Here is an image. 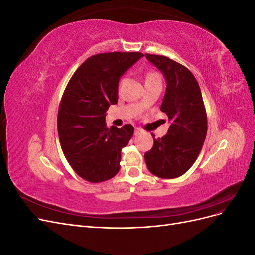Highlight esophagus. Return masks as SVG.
Here are the masks:
<instances>
[{
  "instance_id": "34e87169",
  "label": "esophagus",
  "mask_w": 255,
  "mask_h": 255,
  "mask_svg": "<svg viewBox=\"0 0 255 255\" xmlns=\"http://www.w3.org/2000/svg\"><path fill=\"white\" fill-rule=\"evenodd\" d=\"M142 132V130L139 128H135V132H134V134L137 136V135H139L140 133Z\"/></svg>"
}]
</instances>
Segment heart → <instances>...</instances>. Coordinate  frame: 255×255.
<instances>
[{
    "label": "heart",
    "instance_id": "obj_1",
    "mask_svg": "<svg viewBox=\"0 0 255 255\" xmlns=\"http://www.w3.org/2000/svg\"><path fill=\"white\" fill-rule=\"evenodd\" d=\"M156 80H160V79H159V75L155 72H150L145 76V82L146 81H156Z\"/></svg>",
    "mask_w": 255,
    "mask_h": 255
}]
</instances>
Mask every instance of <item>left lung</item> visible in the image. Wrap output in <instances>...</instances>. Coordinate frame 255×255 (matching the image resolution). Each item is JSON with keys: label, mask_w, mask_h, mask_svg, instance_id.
<instances>
[{"label": "left lung", "mask_w": 255, "mask_h": 255, "mask_svg": "<svg viewBox=\"0 0 255 255\" xmlns=\"http://www.w3.org/2000/svg\"><path fill=\"white\" fill-rule=\"evenodd\" d=\"M164 74L166 92L160 105L171 121L168 133L155 139L144 154L149 171L161 179H175L194 165L207 132V117L199 84L188 69L161 55L144 54Z\"/></svg>", "instance_id": "1"}]
</instances>
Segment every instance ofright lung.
Returning a JSON list of instances; mask_svg holds the SVG:
<instances>
[{
  "instance_id": "1",
  "label": "right lung",
  "mask_w": 255,
  "mask_h": 255,
  "mask_svg": "<svg viewBox=\"0 0 255 255\" xmlns=\"http://www.w3.org/2000/svg\"><path fill=\"white\" fill-rule=\"evenodd\" d=\"M139 52H112L90 56L69 81L58 109L61 150L76 174L90 183L112 179L120 170L121 150L134 127L107 128L106 111L118 102V83Z\"/></svg>"
}]
</instances>
